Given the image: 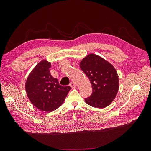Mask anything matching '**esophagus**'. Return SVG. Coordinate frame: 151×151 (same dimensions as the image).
Returning <instances> with one entry per match:
<instances>
[{"label":"esophagus","instance_id":"34e87169","mask_svg":"<svg viewBox=\"0 0 151 151\" xmlns=\"http://www.w3.org/2000/svg\"><path fill=\"white\" fill-rule=\"evenodd\" d=\"M70 86L72 88H76V84L74 83V82H71L70 83Z\"/></svg>","mask_w":151,"mask_h":151}]
</instances>
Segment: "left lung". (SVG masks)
<instances>
[{"instance_id":"1","label":"left lung","mask_w":151,"mask_h":151,"mask_svg":"<svg viewBox=\"0 0 151 151\" xmlns=\"http://www.w3.org/2000/svg\"><path fill=\"white\" fill-rule=\"evenodd\" d=\"M79 64L93 88L92 94L85 99V102L94 108L108 106L115 99L119 88V79L115 67L94 53L85 57Z\"/></svg>"}]
</instances>
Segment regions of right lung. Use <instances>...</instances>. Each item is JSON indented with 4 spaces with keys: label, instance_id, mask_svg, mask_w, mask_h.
Listing matches in <instances>:
<instances>
[{
    "label": "right lung",
    "instance_id": "obj_1",
    "mask_svg": "<svg viewBox=\"0 0 151 151\" xmlns=\"http://www.w3.org/2000/svg\"><path fill=\"white\" fill-rule=\"evenodd\" d=\"M51 63L40 61L33 68L26 81L27 96L34 106L44 111H52L64 102L71 88L59 84L57 79L50 72Z\"/></svg>",
    "mask_w": 151,
    "mask_h": 151
}]
</instances>
